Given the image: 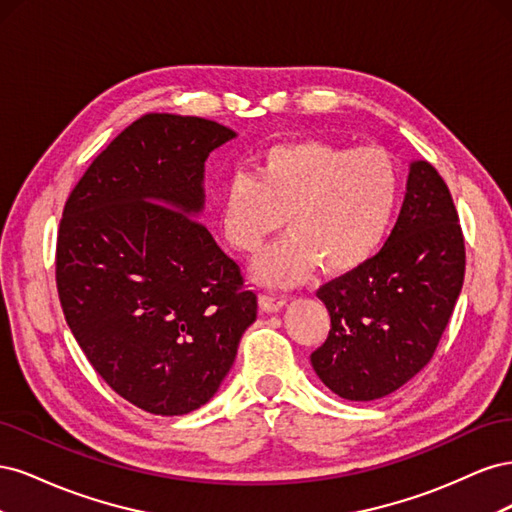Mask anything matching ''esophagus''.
Masks as SVG:
<instances>
[{"label":"esophagus","instance_id":"obj_1","mask_svg":"<svg viewBox=\"0 0 512 512\" xmlns=\"http://www.w3.org/2000/svg\"><path fill=\"white\" fill-rule=\"evenodd\" d=\"M258 305L262 312H280V309L286 305V297H280V294H271V292H260Z\"/></svg>","mask_w":512,"mask_h":512}]
</instances>
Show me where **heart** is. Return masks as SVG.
Returning <instances> with one entry per match:
<instances>
[{"instance_id":"1","label":"heart","mask_w":512,"mask_h":512,"mask_svg":"<svg viewBox=\"0 0 512 512\" xmlns=\"http://www.w3.org/2000/svg\"><path fill=\"white\" fill-rule=\"evenodd\" d=\"M399 203V170L380 147L350 149L318 138L277 143L252 175H232L220 192L222 232L237 252H258L277 230L290 235L254 262L260 282L297 284L318 265L346 275L374 256Z\"/></svg>"}]
</instances>
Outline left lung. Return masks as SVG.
I'll list each match as a JSON object with an SVG mask.
<instances>
[{"mask_svg": "<svg viewBox=\"0 0 512 512\" xmlns=\"http://www.w3.org/2000/svg\"><path fill=\"white\" fill-rule=\"evenodd\" d=\"M466 273V243L448 185L429 162L410 166L401 213L382 250L318 288L331 316L312 367L350 401L391 395L436 352Z\"/></svg>", "mask_w": 512, "mask_h": 512, "instance_id": "left-lung-1", "label": "left lung"}]
</instances>
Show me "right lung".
<instances>
[{
	"mask_svg": "<svg viewBox=\"0 0 512 512\" xmlns=\"http://www.w3.org/2000/svg\"><path fill=\"white\" fill-rule=\"evenodd\" d=\"M235 136L203 117L136 119L85 170L59 222L68 327L104 382L151 414L205 406L256 320V292L192 218L205 160Z\"/></svg>",
	"mask_w": 512,
	"mask_h": 512,
	"instance_id": "1",
	"label": "right lung"
}]
</instances>
